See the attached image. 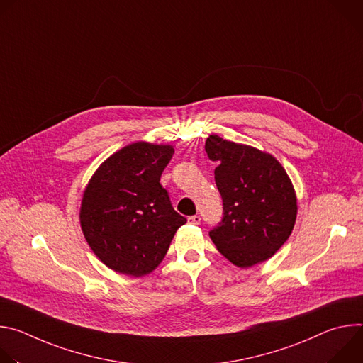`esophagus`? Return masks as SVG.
Masks as SVG:
<instances>
[{
	"label": "esophagus",
	"mask_w": 363,
	"mask_h": 363,
	"mask_svg": "<svg viewBox=\"0 0 363 363\" xmlns=\"http://www.w3.org/2000/svg\"><path fill=\"white\" fill-rule=\"evenodd\" d=\"M188 223L192 225H198L201 223V217L199 216H191L188 217Z\"/></svg>",
	"instance_id": "esophagus-1"
}]
</instances>
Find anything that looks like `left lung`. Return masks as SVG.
Wrapping results in <instances>:
<instances>
[{"label":"left lung","instance_id":"obj_1","mask_svg":"<svg viewBox=\"0 0 363 363\" xmlns=\"http://www.w3.org/2000/svg\"><path fill=\"white\" fill-rule=\"evenodd\" d=\"M205 150L218 167L216 184L224 217L210 231L217 250L234 266L263 263L290 237L297 196L290 177L273 155L210 135Z\"/></svg>","mask_w":363,"mask_h":363}]
</instances>
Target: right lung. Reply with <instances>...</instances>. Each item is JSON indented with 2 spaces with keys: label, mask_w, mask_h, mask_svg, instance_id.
Here are the masks:
<instances>
[{
  "label": "right lung",
  "mask_w": 363,
  "mask_h": 363,
  "mask_svg": "<svg viewBox=\"0 0 363 363\" xmlns=\"http://www.w3.org/2000/svg\"><path fill=\"white\" fill-rule=\"evenodd\" d=\"M172 155V145L130 143L101 162L83 191V235L99 260L116 273H152L186 223L160 184Z\"/></svg>",
  "instance_id": "add662e5"
}]
</instances>
